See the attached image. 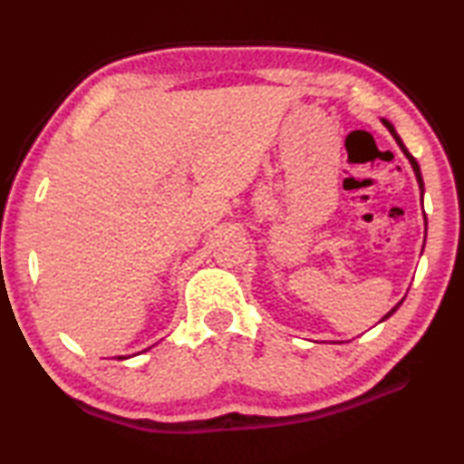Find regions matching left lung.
<instances>
[{
    "instance_id": "1",
    "label": "left lung",
    "mask_w": 464,
    "mask_h": 464,
    "mask_svg": "<svg viewBox=\"0 0 464 464\" xmlns=\"http://www.w3.org/2000/svg\"><path fill=\"white\" fill-rule=\"evenodd\" d=\"M384 122V127H387L389 129V132H391V135L392 137H395V140H397V145L399 147H401V151L405 153V157H407V160H410V163H411V168H413V171H415V178H418V184H420V190H421V194H423V179H421V171H420V166H418V161H415V157L410 153V151H407V149H405V145H403V140L401 139H399V135H397V132H395V129H392V124L389 122V121H382ZM399 304H401V303H399ZM399 304H397V307H392L389 313H387V315H384L382 317V321L384 319H387V317H391L392 315V313H395L397 309H399Z\"/></svg>"
}]
</instances>
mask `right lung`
<instances>
[{
  "label": "right lung",
  "instance_id": "add662e5",
  "mask_svg": "<svg viewBox=\"0 0 464 464\" xmlns=\"http://www.w3.org/2000/svg\"><path fill=\"white\" fill-rule=\"evenodd\" d=\"M119 360H122V358H121V356H119Z\"/></svg>",
  "mask_w": 464,
  "mask_h": 464
}]
</instances>
